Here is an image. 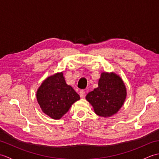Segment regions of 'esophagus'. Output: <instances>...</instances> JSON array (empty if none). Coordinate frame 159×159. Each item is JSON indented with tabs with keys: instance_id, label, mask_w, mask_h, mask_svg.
<instances>
[{
	"instance_id": "esophagus-1",
	"label": "esophagus",
	"mask_w": 159,
	"mask_h": 159,
	"mask_svg": "<svg viewBox=\"0 0 159 159\" xmlns=\"http://www.w3.org/2000/svg\"><path fill=\"white\" fill-rule=\"evenodd\" d=\"M85 91L84 90H80L79 92V95H80V97L81 98H83L84 97H85Z\"/></svg>"
}]
</instances>
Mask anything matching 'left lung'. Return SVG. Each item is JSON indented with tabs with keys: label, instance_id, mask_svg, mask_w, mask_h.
<instances>
[{
	"label": "left lung",
	"instance_id": "left-lung-1",
	"mask_svg": "<svg viewBox=\"0 0 159 159\" xmlns=\"http://www.w3.org/2000/svg\"><path fill=\"white\" fill-rule=\"evenodd\" d=\"M126 96V88L121 78L113 72H103L98 80V87L87 93L85 98L98 116L109 117L119 111Z\"/></svg>",
	"mask_w": 159,
	"mask_h": 159
}]
</instances>
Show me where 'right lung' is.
<instances>
[{"mask_svg":"<svg viewBox=\"0 0 159 159\" xmlns=\"http://www.w3.org/2000/svg\"><path fill=\"white\" fill-rule=\"evenodd\" d=\"M36 98L42 112L53 120H59L80 96L65 80L63 73L47 77L38 89Z\"/></svg>","mask_w":159,"mask_h":159,"instance_id":"right-lung-1","label":"right lung"}]
</instances>
